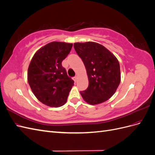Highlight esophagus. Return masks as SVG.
Segmentation results:
<instances>
[{"mask_svg":"<svg viewBox=\"0 0 155 155\" xmlns=\"http://www.w3.org/2000/svg\"><path fill=\"white\" fill-rule=\"evenodd\" d=\"M73 79H74V82L76 83V82L78 81V77H77V76H76V77H74V78H73Z\"/></svg>","mask_w":155,"mask_h":155,"instance_id":"1","label":"esophagus"}]
</instances>
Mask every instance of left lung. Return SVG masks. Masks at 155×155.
<instances>
[{"mask_svg": "<svg viewBox=\"0 0 155 155\" xmlns=\"http://www.w3.org/2000/svg\"><path fill=\"white\" fill-rule=\"evenodd\" d=\"M74 47L85 64L88 79L87 89L80 92L83 100L92 105L106 101L114 95L121 81L118 59L95 42L75 43Z\"/></svg>", "mask_w": 155, "mask_h": 155, "instance_id": "obj_1", "label": "left lung"}]
</instances>
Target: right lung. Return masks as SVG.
<instances>
[{
	"label": "right lung",
	"mask_w": 155,
	"mask_h": 155,
	"mask_svg": "<svg viewBox=\"0 0 155 155\" xmlns=\"http://www.w3.org/2000/svg\"><path fill=\"white\" fill-rule=\"evenodd\" d=\"M72 43L54 41L37 50L28 69V82L39 101L51 107H59L67 102L74 81L62 67Z\"/></svg>",
	"instance_id": "right-lung-1"
}]
</instances>
